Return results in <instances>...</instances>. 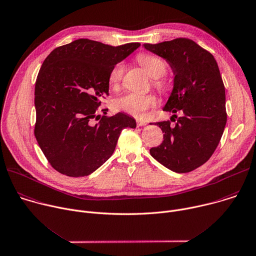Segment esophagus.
Masks as SVG:
<instances>
[{"instance_id": "1", "label": "esophagus", "mask_w": 256, "mask_h": 256, "mask_svg": "<svg viewBox=\"0 0 256 256\" xmlns=\"http://www.w3.org/2000/svg\"><path fill=\"white\" fill-rule=\"evenodd\" d=\"M136 124H138V126H146V122H142V120H136Z\"/></svg>"}]
</instances>
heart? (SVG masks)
I'll return each mask as SVG.
<instances>
[{
  "label": "heart",
  "instance_id": "b5f03b06",
  "mask_svg": "<svg viewBox=\"0 0 256 256\" xmlns=\"http://www.w3.org/2000/svg\"><path fill=\"white\" fill-rule=\"evenodd\" d=\"M138 62L144 69V71L152 78H160L164 75L166 71V62L152 54L142 53L136 57ZM124 66L122 63H118L110 72L108 84L110 88L116 90L122 82L124 76ZM156 85L158 88H164L166 84L162 81H156ZM158 104L154 96H144L136 92H128L114 102V108L116 112H124L136 118H142L146 112L152 108H154Z\"/></svg>",
  "mask_w": 256,
  "mask_h": 256
}]
</instances>
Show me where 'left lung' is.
<instances>
[{
    "instance_id": "1",
    "label": "left lung",
    "mask_w": 256,
    "mask_h": 256,
    "mask_svg": "<svg viewBox=\"0 0 256 256\" xmlns=\"http://www.w3.org/2000/svg\"><path fill=\"white\" fill-rule=\"evenodd\" d=\"M144 47L166 59L174 72V88L164 112H182L175 126L156 122L162 142L150 154L176 173H188L205 164L215 152L227 120L225 88L214 56L188 38Z\"/></svg>"
}]
</instances>
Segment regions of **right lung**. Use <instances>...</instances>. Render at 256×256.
Instances as JSON below:
<instances>
[{
  "instance_id": "right-lung-1",
  "label": "right lung",
  "mask_w": 256,
  "mask_h": 256,
  "mask_svg": "<svg viewBox=\"0 0 256 256\" xmlns=\"http://www.w3.org/2000/svg\"><path fill=\"white\" fill-rule=\"evenodd\" d=\"M140 46L78 39L55 48L44 60L35 83L34 134L57 172L90 175L112 156L122 130L136 126L126 114L100 118L96 112L108 96L110 70Z\"/></svg>"
}]
</instances>
